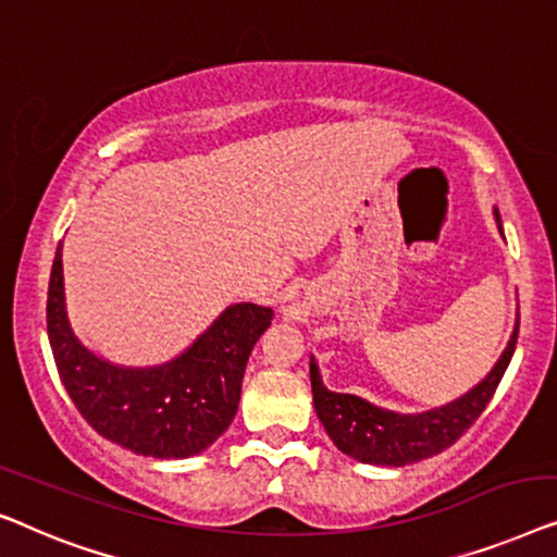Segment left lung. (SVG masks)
I'll return each instance as SVG.
<instances>
[{
	"instance_id": "obj_1",
	"label": "left lung",
	"mask_w": 557,
	"mask_h": 557,
	"mask_svg": "<svg viewBox=\"0 0 557 557\" xmlns=\"http://www.w3.org/2000/svg\"><path fill=\"white\" fill-rule=\"evenodd\" d=\"M499 232H503V226H499ZM517 331H520V320H517L503 358L497 360V366L492 368V373L480 386H474L457 401L426 413L383 411L358 396L333 394L323 386L318 366L310 360L312 404H315L318 419L323 421L327 436L343 454L366 461V465L404 467L411 461L434 457V454L449 449L487 409L507 366H510L517 346Z\"/></svg>"
}]
</instances>
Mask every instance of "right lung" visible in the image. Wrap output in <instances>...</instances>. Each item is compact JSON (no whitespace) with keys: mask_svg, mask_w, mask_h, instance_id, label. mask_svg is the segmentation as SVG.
Masks as SVG:
<instances>
[{"mask_svg":"<svg viewBox=\"0 0 557 557\" xmlns=\"http://www.w3.org/2000/svg\"><path fill=\"white\" fill-rule=\"evenodd\" d=\"M270 320V308L232 305L171 363L113 366L83 348L70 331L60 247L54 252L47 287V335L60 379L77 411L100 436L144 457H191L226 432L239 406L247 358Z\"/></svg>","mask_w":557,"mask_h":557,"instance_id":"right-lung-1","label":"right lung"}]
</instances>
